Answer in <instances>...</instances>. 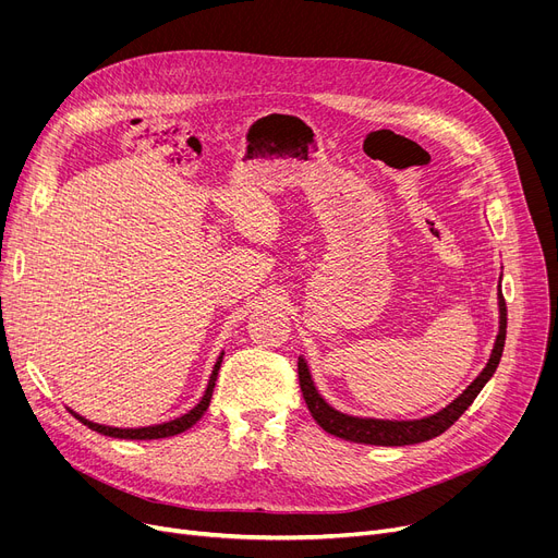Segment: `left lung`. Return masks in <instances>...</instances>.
<instances>
[{
    "label": "left lung",
    "instance_id": "8db88e82",
    "mask_svg": "<svg viewBox=\"0 0 558 558\" xmlns=\"http://www.w3.org/2000/svg\"><path fill=\"white\" fill-rule=\"evenodd\" d=\"M505 339H507V303L500 291V335L495 339L493 345V355L486 364V368L480 373L475 383L468 387L454 402H450L444 412H438L434 416L421 418V421H375V418H355V416H345L337 409H332L324 398L318 396L310 368L305 360H299V379H301V391L307 402V409L312 418L324 427L328 434L345 438V441L353 444H364V446H414L429 441V438L444 434L448 427H452L459 416L465 412L468 407L475 402L484 385L493 377L497 364L502 360V350H505Z\"/></svg>",
    "mask_w": 558,
    "mask_h": 558
}]
</instances>
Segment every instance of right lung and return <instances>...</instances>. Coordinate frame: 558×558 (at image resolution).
I'll list each match as a JSON object with an SVG mask.
<instances>
[{
	"label": "right lung",
	"instance_id": "add662e5",
	"mask_svg": "<svg viewBox=\"0 0 558 558\" xmlns=\"http://www.w3.org/2000/svg\"><path fill=\"white\" fill-rule=\"evenodd\" d=\"M221 360H223V353L221 357L217 360L215 364V371L210 375V383H208V389H205L201 402L192 409L190 414L175 418V421H169V423H162V425H154V427H140V429H120V427H106V425H97V423H90L85 421L83 416L74 414L83 425H87L90 429L104 434V436H114V438H133V441H151V438H167V436H175L181 434L185 429H190L192 425H196V421L205 414V409L210 407V400H213V391H215V383H217V373H219V366H221Z\"/></svg>",
	"mask_w": 558,
	"mask_h": 558
}]
</instances>
